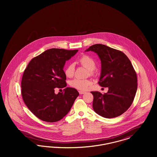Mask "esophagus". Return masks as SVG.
<instances>
[{
  "label": "esophagus",
  "instance_id": "obj_1",
  "mask_svg": "<svg viewBox=\"0 0 157 157\" xmlns=\"http://www.w3.org/2000/svg\"><path fill=\"white\" fill-rule=\"evenodd\" d=\"M79 94H80V95H82V94H85V92H84V91H81V90H80V91H79Z\"/></svg>",
  "mask_w": 157,
  "mask_h": 157
}]
</instances>
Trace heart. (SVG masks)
Returning a JSON list of instances; mask_svg holds the SVG:
<instances>
[{"label":"heart","instance_id":"1","mask_svg":"<svg viewBox=\"0 0 157 157\" xmlns=\"http://www.w3.org/2000/svg\"><path fill=\"white\" fill-rule=\"evenodd\" d=\"M79 63L90 71V72L92 74V71L95 69L96 67L95 62L88 56H83L79 60ZM75 66L73 63H70L66 67L65 73V75L69 78L72 77L74 75ZM92 84V82L90 79H82L76 78L72 80L70 82V85L75 89L81 90H85L88 88V87Z\"/></svg>","mask_w":157,"mask_h":157}]
</instances>
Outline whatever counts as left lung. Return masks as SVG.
I'll return each mask as SVG.
<instances>
[{
	"instance_id": "8db88e82",
	"label": "left lung",
	"mask_w": 157,
	"mask_h": 157,
	"mask_svg": "<svg viewBox=\"0 0 157 157\" xmlns=\"http://www.w3.org/2000/svg\"><path fill=\"white\" fill-rule=\"evenodd\" d=\"M97 53L101 60V71L98 83L108 90L91 92L94 111L106 118L118 117L132 104L136 90L137 77L132 65L125 53L102 44L90 46L85 52Z\"/></svg>"
}]
</instances>
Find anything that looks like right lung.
<instances>
[{
	"label": "right lung",
	"instance_id": "obj_1",
	"mask_svg": "<svg viewBox=\"0 0 157 157\" xmlns=\"http://www.w3.org/2000/svg\"><path fill=\"white\" fill-rule=\"evenodd\" d=\"M78 50L52 48L31 60L23 75L21 88L25 104L40 120L55 122L69 112L79 93L67 87L63 92L55 93V88L67 86L63 71L66 61Z\"/></svg>",
	"mask_w": 157,
	"mask_h": 157
}]
</instances>
